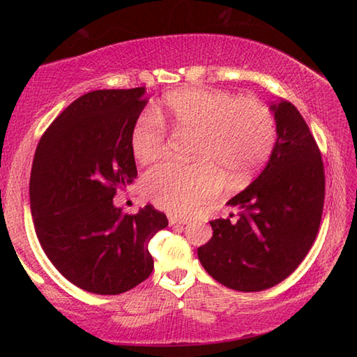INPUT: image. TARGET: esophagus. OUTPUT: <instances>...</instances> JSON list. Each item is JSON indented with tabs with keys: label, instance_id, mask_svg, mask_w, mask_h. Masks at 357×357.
I'll return each mask as SVG.
<instances>
[{
	"label": "esophagus",
	"instance_id": "1",
	"mask_svg": "<svg viewBox=\"0 0 357 357\" xmlns=\"http://www.w3.org/2000/svg\"><path fill=\"white\" fill-rule=\"evenodd\" d=\"M168 223H170L172 227H173V225H185L187 219H185V217H174V215H170V217H168Z\"/></svg>",
	"mask_w": 357,
	"mask_h": 357
}]
</instances>
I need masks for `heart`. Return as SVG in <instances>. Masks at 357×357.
<instances>
[{
	"instance_id": "1",
	"label": "heart",
	"mask_w": 357,
	"mask_h": 357,
	"mask_svg": "<svg viewBox=\"0 0 357 357\" xmlns=\"http://www.w3.org/2000/svg\"><path fill=\"white\" fill-rule=\"evenodd\" d=\"M164 119L176 135H193L190 159L195 162L151 167L143 176V190L155 206L176 215L190 214L219 195L220 171L233 184L249 181L268 160L277 138L274 114L261 100L220 89L185 88L165 96L160 114L146 110L137 119L130 146L140 162L164 151Z\"/></svg>"
}]
</instances>
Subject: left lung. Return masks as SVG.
Instances as JSON below:
<instances>
[{
  "label": "left lung",
  "mask_w": 357,
  "mask_h": 357,
  "mask_svg": "<svg viewBox=\"0 0 357 357\" xmlns=\"http://www.w3.org/2000/svg\"><path fill=\"white\" fill-rule=\"evenodd\" d=\"M271 110L277 142L268 165L228 202L241 209L238 219L211 220L213 238L198 247L208 274L238 291L285 280L309 253L323 215L326 179L315 138L291 102Z\"/></svg>",
  "instance_id": "1"
}]
</instances>
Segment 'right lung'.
<instances>
[{"mask_svg": "<svg viewBox=\"0 0 357 357\" xmlns=\"http://www.w3.org/2000/svg\"><path fill=\"white\" fill-rule=\"evenodd\" d=\"M144 86L99 89L72 102L36 149L29 200L36 234L66 279L84 291L121 294L146 280L151 238L168 225L146 204L123 214L113 197L137 178L130 134Z\"/></svg>", "mask_w": 357, "mask_h": 357, "instance_id": "obj_1", "label": "right lung"}]
</instances>
